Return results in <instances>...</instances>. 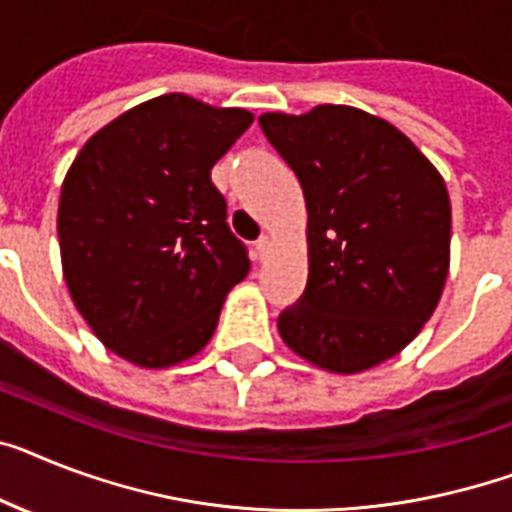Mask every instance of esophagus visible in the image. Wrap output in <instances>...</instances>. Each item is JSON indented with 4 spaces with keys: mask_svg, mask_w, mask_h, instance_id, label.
Listing matches in <instances>:
<instances>
[{
    "mask_svg": "<svg viewBox=\"0 0 512 512\" xmlns=\"http://www.w3.org/2000/svg\"><path fill=\"white\" fill-rule=\"evenodd\" d=\"M266 251H269V235H261V238L256 240V256H259V259H264Z\"/></svg>",
    "mask_w": 512,
    "mask_h": 512,
    "instance_id": "1",
    "label": "esophagus"
}]
</instances>
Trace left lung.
Returning a JSON list of instances; mask_svg holds the SVG:
<instances>
[{
    "label": "left lung",
    "mask_w": 512,
    "mask_h": 512,
    "mask_svg": "<svg viewBox=\"0 0 512 512\" xmlns=\"http://www.w3.org/2000/svg\"><path fill=\"white\" fill-rule=\"evenodd\" d=\"M266 141L308 211V282L277 319L287 348L358 374L421 332L450 269V196L429 159L382 117L342 104L266 112Z\"/></svg>",
    "instance_id": "obj_1"
}]
</instances>
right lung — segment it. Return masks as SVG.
<instances>
[{
	"mask_svg": "<svg viewBox=\"0 0 512 512\" xmlns=\"http://www.w3.org/2000/svg\"><path fill=\"white\" fill-rule=\"evenodd\" d=\"M246 109L164 94L86 141L57 211L75 308L109 350L167 369L211 340L251 269L211 167L251 128Z\"/></svg>",
	"mask_w": 512,
	"mask_h": 512,
	"instance_id": "obj_1",
	"label": "right lung"
}]
</instances>
